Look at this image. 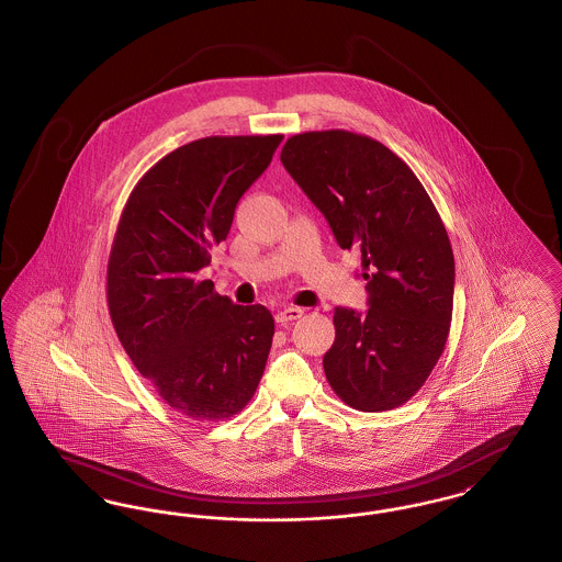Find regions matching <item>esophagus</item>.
Returning a JSON list of instances; mask_svg holds the SVG:
<instances>
[{
    "mask_svg": "<svg viewBox=\"0 0 562 562\" xmlns=\"http://www.w3.org/2000/svg\"><path fill=\"white\" fill-rule=\"evenodd\" d=\"M303 316V310L301 307H294V305H289V307H282L278 314H276V322L278 324H289V322L299 321Z\"/></svg>",
    "mask_w": 562,
    "mask_h": 562,
    "instance_id": "esophagus-1",
    "label": "esophagus"
}]
</instances>
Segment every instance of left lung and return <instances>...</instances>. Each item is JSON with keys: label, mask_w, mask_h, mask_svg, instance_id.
<instances>
[{"label": "left lung", "mask_w": 562, "mask_h": 562, "mask_svg": "<svg viewBox=\"0 0 562 562\" xmlns=\"http://www.w3.org/2000/svg\"><path fill=\"white\" fill-rule=\"evenodd\" d=\"M280 160L341 248H358L369 312L335 310L324 373L364 413L411 401L451 328L454 259L445 223L415 172L385 145L349 131L294 134Z\"/></svg>", "instance_id": "8db88e82"}]
</instances>
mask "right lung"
I'll return each instance as SVG.
<instances>
[{
	"label": "right lung",
	"instance_id": "add662e5",
	"mask_svg": "<svg viewBox=\"0 0 562 562\" xmlns=\"http://www.w3.org/2000/svg\"><path fill=\"white\" fill-rule=\"evenodd\" d=\"M282 134L206 136L170 151L134 186L108 263L109 316L161 401L195 422L238 415L266 371L273 318L214 293L200 269Z\"/></svg>",
	"mask_w": 562,
	"mask_h": 562
}]
</instances>
